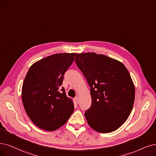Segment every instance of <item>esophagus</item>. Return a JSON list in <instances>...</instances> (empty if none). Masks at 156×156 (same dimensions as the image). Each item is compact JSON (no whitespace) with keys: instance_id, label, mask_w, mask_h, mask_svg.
Instances as JSON below:
<instances>
[{"instance_id":"obj_1","label":"esophagus","mask_w":156,"mask_h":156,"mask_svg":"<svg viewBox=\"0 0 156 156\" xmlns=\"http://www.w3.org/2000/svg\"><path fill=\"white\" fill-rule=\"evenodd\" d=\"M75 101H76V103H79V97H76V98H75Z\"/></svg>"}]
</instances>
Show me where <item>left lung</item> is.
Segmentation results:
<instances>
[{
	"label": "left lung",
	"instance_id": "8db88e82",
	"mask_svg": "<svg viewBox=\"0 0 156 156\" xmlns=\"http://www.w3.org/2000/svg\"><path fill=\"white\" fill-rule=\"evenodd\" d=\"M75 60L91 90V105L84 116L97 132L108 133L125 122L133 108L135 88L120 61L94 52L78 54Z\"/></svg>",
	"mask_w": 156,
	"mask_h": 156
}]
</instances>
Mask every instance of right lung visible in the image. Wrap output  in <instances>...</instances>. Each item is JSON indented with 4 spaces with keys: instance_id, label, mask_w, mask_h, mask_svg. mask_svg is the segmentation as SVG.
I'll list each match as a JSON object with an SVG mask.
<instances>
[{
    "instance_id": "add662e5",
    "label": "right lung",
    "mask_w": 156,
    "mask_h": 156,
    "mask_svg": "<svg viewBox=\"0 0 156 156\" xmlns=\"http://www.w3.org/2000/svg\"><path fill=\"white\" fill-rule=\"evenodd\" d=\"M76 53L49 55L30 66L22 88L23 107L30 120L47 131L63 126L74 110L72 100L61 85Z\"/></svg>"
}]
</instances>
